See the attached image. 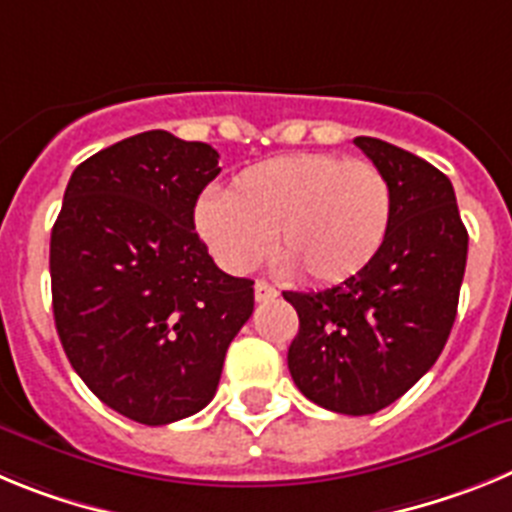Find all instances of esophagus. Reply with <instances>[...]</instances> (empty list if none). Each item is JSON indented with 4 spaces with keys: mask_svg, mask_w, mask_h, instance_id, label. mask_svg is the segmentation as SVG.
Instances as JSON below:
<instances>
[{
    "mask_svg": "<svg viewBox=\"0 0 512 512\" xmlns=\"http://www.w3.org/2000/svg\"><path fill=\"white\" fill-rule=\"evenodd\" d=\"M253 295H256V302H269V300H274L279 292H277V287H271L269 282L259 279V282L253 284Z\"/></svg>",
    "mask_w": 512,
    "mask_h": 512,
    "instance_id": "1",
    "label": "esophagus"
}]
</instances>
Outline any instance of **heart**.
Masks as SVG:
<instances>
[{"label":"heart","instance_id":"1","mask_svg":"<svg viewBox=\"0 0 512 512\" xmlns=\"http://www.w3.org/2000/svg\"><path fill=\"white\" fill-rule=\"evenodd\" d=\"M395 197L382 169L336 153H287L233 176L225 194L194 210L202 241L228 271H251L269 253L312 284L356 277L382 251Z\"/></svg>","mask_w":512,"mask_h":512}]
</instances>
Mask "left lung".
I'll use <instances>...</instances> for the list:
<instances>
[{
	"mask_svg": "<svg viewBox=\"0 0 512 512\" xmlns=\"http://www.w3.org/2000/svg\"><path fill=\"white\" fill-rule=\"evenodd\" d=\"M395 197L382 251L356 277L320 292H284L300 318L289 374L315 405L343 415L387 408L449 341L469 235L449 176L379 138H354Z\"/></svg>",
	"mask_w": 512,
	"mask_h": 512,
	"instance_id": "8db88e82",
	"label": "left lung"
}]
</instances>
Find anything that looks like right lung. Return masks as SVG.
Here are the masks:
<instances>
[{
    "label": "right lung",
    "instance_id": "add662e5",
    "mask_svg": "<svg viewBox=\"0 0 512 512\" xmlns=\"http://www.w3.org/2000/svg\"><path fill=\"white\" fill-rule=\"evenodd\" d=\"M217 151L148 130L74 169L51 233L58 338L115 413L166 425L215 397L225 351L253 312V282L217 269L194 205Z\"/></svg>",
    "mask_w": 512,
    "mask_h": 512
}]
</instances>
